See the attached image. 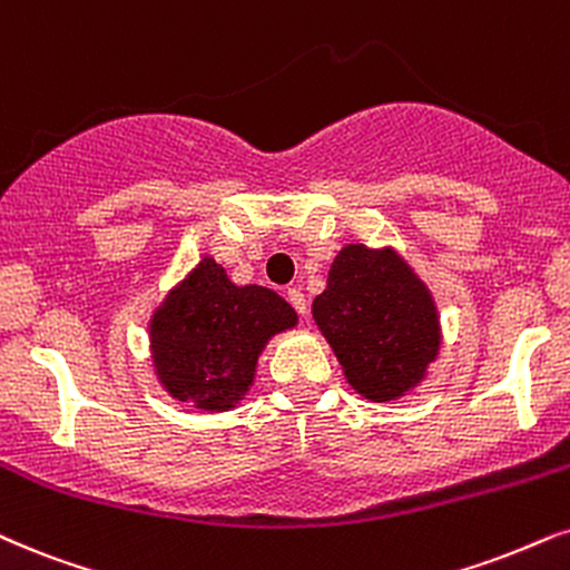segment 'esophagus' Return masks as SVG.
Segmentation results:
<instances>
[{
	"instance_id": "34e87169",
	"label": "esophagus",
	"mask_w": 570,
	"mask_h": 570,
	"mask_svg": "<svg viewBox=\"0 0 570 570\" xmlns=\"http://www.w3.org/2000/svg\"><path fill=\"white\" fill-rule=\"evenodd\" d=\"M287 301L301 316H306V295L301 293V287H287Z\"/></svg>"
}]
</instances>
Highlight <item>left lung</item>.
Here are the masks:
<instances>
[{"label": "left lung", "instance_id": "obj_1", "mask_svg": "<svg viewBox=\"0 0 570 570\" xmlns=\"http://www.w3.org/2000/svg\"><path fill=\"white\" fill-rule=\"evenodd\" d=\"M312 316L345 380L372 403L413 393L440 356L438 303L393 246L340 248Z\"/></svg>", "mask_w": 570, "mask_h": 570}]
</instances>
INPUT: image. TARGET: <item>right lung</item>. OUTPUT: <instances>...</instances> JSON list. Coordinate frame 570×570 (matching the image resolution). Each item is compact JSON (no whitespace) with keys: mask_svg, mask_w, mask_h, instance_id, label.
Instances as JSON below:
<instances>
[{"mask_svg":"<svg viewBox=\"0 0 570 570\" xmlns=\"http://www.w3.org/2000/svg\"><path fill=\"white\" fill-rule=\"evenodd\" d=\"M298 324L285 298L235 285L209 254L169 287L149 320L154 376L177 403L225 413L246 401L269 340Z\"/></svg>","mask_w":570,"mask_h":570,"instance_id":"add662e5","label":"right lung"}]
</instances>
